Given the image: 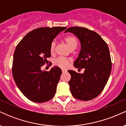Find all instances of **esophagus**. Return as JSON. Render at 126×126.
<instances>
[{
  "mask_svg": "<svg viewBox=\"0 0 126 126\" xmlns=\"http://www.w3.org/2000/svg\"><path fill=\"white\" fill-rule=\"evenodd\" d=\"M62 72H63V73H64V72H66V70H65V69H62Z\"/></svg>",
  "mask_w": 126,
  "mask_h": 126,
  "instance_id": "obj_1",
  "label": "esophagus"
}]
</instances>
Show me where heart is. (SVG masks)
<instances>
[{
  "label": "heart",
  "mask_w": 126,
  "mask_h": 126,
  "mask_svg": "<svg viewBox=\"0 0 126 126\" xmlns=\"http://www.w3.org/2000/svg\"><path fill=\"white\" fill-rule=\"evenodd\" d=\"M64 41L66 43L67 47L70 50H74L78 46V40L76 37L74 35H68L64 38ZM56 43L55 41H53L50 44V51L51 53L54 52L55 48H56ZM70 60L69 59H64L63 57H59L54 60V64L62 68H66L70 63Z\"/></svg>",
  "instance_id": "b5f03b06"
}]
</instances>
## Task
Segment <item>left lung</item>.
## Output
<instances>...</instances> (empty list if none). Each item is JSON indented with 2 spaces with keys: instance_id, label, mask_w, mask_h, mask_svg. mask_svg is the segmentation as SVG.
Masks as SVG:
<instances>
[{
  "instance_id": "8db88e82",
  "label": "left lung",
  "mask_w": 126,
  "mask_h": 126,
  "mask_svg": "<svg viewBox=\"0 0 126 126\" xmlns=\"http://www.w3.org/2000/svg\"><path fill=\"white\" fill-rule=\"evenodd\" d=\"M67 32L76 35L81 44L73 65L85 69L82 74L68 70L71 75L69 82L70 92L79 100H91L103 91L110 75L112 63L108 45L96 32L84 27H70L64 32Z\"/></svg>"
}]
</instances>
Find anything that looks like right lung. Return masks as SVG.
Listing matches in <instances>:
<instances>
[{
  "label": "right lung",
  "mask_w": 126,
  "mask_h": 126,
  "mask_svg": "<svg viewBox=\"0 0 126 126\" xmlns=\"http://www.w3.org/2000/svg\"><path fill=\"white\" fill-rule=\"evenodd\" d=\"M66 27H41L28 33L16 47L14 54L12 75L22 93L35 102H44L53 98L62 75L57 66L50 71L41 67L51 57L50 44Z\"/></svg>",
  "instance_id": "right-lung-1"
}]
</instances>
